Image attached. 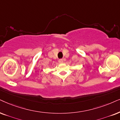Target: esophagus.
Segmentation results:
<instances>
[{"label": "esophagus", "instance_id": "1", "mask_svg": "<svg viewBox=\"0 0 120 120\" xmlns=\"http://www.w3.org/2000/svg\"><path fill=\"white\" fill-rule=\"evenodd\" d=\"M59 63H63V59H59Z\"/></svg>", "mask_w": 120, "mask_h": 120}]
</instances>
